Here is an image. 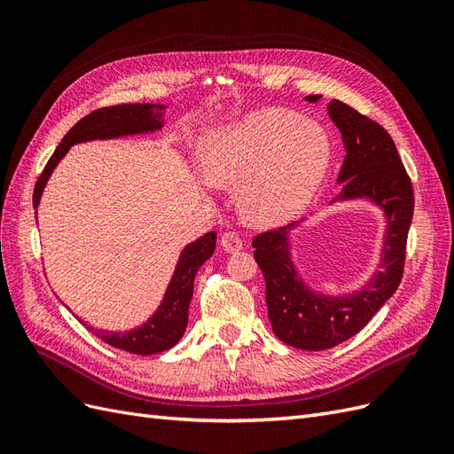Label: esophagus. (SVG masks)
I'll use <instances>...</instances> for the list:
<instances>
[{"label": "esophagus", "mask_w": 454, "mask_h": 454, "mask_svg": "<svg viewBox=\"0 0 454 454\" xmlns=\"http://www.w3.org/2000/svg\"><path fill=\"white\" fill-rule=\"evenodd\" d=\"M219 242H222V248L227 254H237V252L242 250V240H240L237 232H223L222 239H219Z\"/></svg>", "instance_id": "1"}]
</instances>
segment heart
I'll return each instance as SVG.
<instances>
[{"label":"heart","mask_w":454,"mask_h":454,"mask_svg":"<svg viewBox=\"0 0 454 454\" xmlns=\"http://www.w3.org/2000/svg\"><path fill=\"white\" fill-rule=\"evenodd\" d=\"M332 160L325 132L290 109L265 107L212 130L199 145L206 180L240 184V208L252 222H290L310 204Z\"/></svg>","instance_id":"obj_1"}]
</instances>
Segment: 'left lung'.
I'll list each match as a JSON object with an SVG mask.
<instances>
[{
  "label": "left lung",
  "mask_w": 454,
  "mask_h": 454,
  "mask_svg": "<svg viewBox=\"0 0 454 454\" xmlns=\"http://www.w3.org/2000/svg\"><path fill=\"white\" fill-rule=\"evenodd\" d=\"M320 94L305 96L318 102ZM327 114L347 149L337 182L335 200L367 199L384 212L382 270L358 292L345 295L318 294L305 284L292 261V223L257 235L254 257L265 277V299L272 332L282 342L301 350H325L354 337L395 294L403 277L407 232L413 219L415 195L390 134L354 107L332 100Z\"/></svg>",
  "instance_id": "obj_1"
}]
</instances>
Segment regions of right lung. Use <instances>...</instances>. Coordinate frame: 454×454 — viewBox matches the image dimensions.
I'll return each mask as SVG.
<instances>
[{"instance_id":"obj_1","label":"right lung","mask_w":454,"mask_h":454,"mask_svg":"<svg viewBox=\"0 0 454 454\" xmlns=\"http://www.w3.org/2000/svg\"><path fill=\"white\" fill-rule=\"evenodd\" d=\"M162 114L164 106L160 104H121L96 109V112L77 121L70 132L64 136L59 147L54 149L47 167L39 176L34 189V208L39 206L52 170L57 168V164L64 159L72 145L160 130L164 125ZM215 231H210L185 246L180 259H177L172 280L167 292H164L159 309L140 327H134L130 332H104V329H94L87 324L85 327L107 345L132 354L149 356L172 348L185 333L195 274L204 261L212 257L215 250Z\"/></svg>"}]
</instances>
